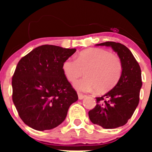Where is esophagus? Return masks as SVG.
I'll list each match as a JSON object with an SVG mask.
<instances>
[{
  "mask_svg": "<svg viewBox=\"0 0 152 152\" xmlns=\"http://www.w3.org/2000/svg\"><path fill=\"white\" fill-rule=\"evenodd\" d=\"M84 97H85V95H83L82 94L78 93V99H79V100H83Z\"/></svg>",
  "mask_w": 152,
  "mask_h": 152,
  "instance_id": "esophagus-1",
  "label": "esophagus"
}]
</instances>
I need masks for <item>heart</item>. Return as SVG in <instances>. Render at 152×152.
Returning a JSON list of instances; mask_svg holds the SVG:
<instances>
[{
  "mask_svg": "<svg viewBox=\"0 0 152 152\" xmlns=\"http://www.w3.org/2000/svg\"><path fill=\"white\" fill-rule=\"evenodd\" d=\"M64 75L75 83L85 71L86 77L75 84L80 91H100L111 89L122 75V63L119 57L103 49H90L79 53L76 59L68 58L62 64Z\"/></svg>",
  "mask_w": 152,
  "mask_h": 152,
  "instance_id": "obj_1",
  "label": "heart"
}]
</instances>
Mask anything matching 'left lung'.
<instances>
[{
    "instance_id": "8db88e82",
    "label": "left lung",
    "mask_w": 152,
    "mask_h": 152,
    "mask_svg": "<svg viewBox=\"0 0 152 152\" xmlns=\"http://www.w3.org/2000/svg\"><path fill=\"white\" fill-rule=\"evenodd\" d=\"M96 45L110 46L122 63V75L116 85L103 96L96 97V104L88 115L94 124L104 129H116L128 122L139 105L142 72L131 51L124 45L106 42Z\"/></svg>"
}]
</instances>
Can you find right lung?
<instances>
[{"mask_svg":"<svg viewBox=\"0 0 152 152\" xmlns=\"http://www.w3.org/2000/svg\"><path fill=\"white\" fill-rule=\"evenodd\" d=\"M76 52L43 45L23 57L12 77V99L23 123L44 131L59 126L69 107L78 100L64 75L62 64Z\"/></svg>","mask_w":152,"mask_h":152,"instance_id":"add662e5","label":"right lung"}]
</instances>
